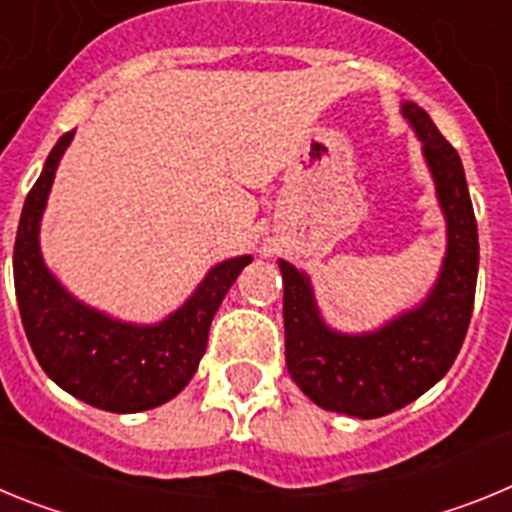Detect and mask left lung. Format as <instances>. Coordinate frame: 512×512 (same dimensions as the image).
Wrapping results in <instances>:
<instances>
[{"instance_id": "obj_1", "label": "left lung", "mask_w": 512, "mask_h": 512, "mask_svg": "<svg viewBox=\"0 0 512 512\" xmlns=\"http://www.w3.org/2000/svg\"><path fill=\"white\" fill-rule=\"evenodd\" d=\"M402 117L423 143L446 220V256L425 300L377 330L341 333L320 315L305 271L279 261L289 374L318 408L361 420L395 413L443 379L467 336L477 289V220L459 153L415 102H402Z\"/></svg>"}]
</instances>
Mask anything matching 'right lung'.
<instances>
[{"label":"right lung","instance_id":"obj_1","mask_svg":"<svg viewBox=\"0 0 512 512\" xmlns=\"http://www.w3.org/2000/svg\"><path fill=\"white\" fill-rule=\"evenodd\" d=\"M71 138L74 130L48 153L20 215L12 266L25 336L43 372L76 400L110 413L158 408L194 377L217 307L251 256L212 266L192 297L161 323H128L76 300L40 253V220Z\"/></svg>","mask_w":512,"mask_h":512}]
</instances>
